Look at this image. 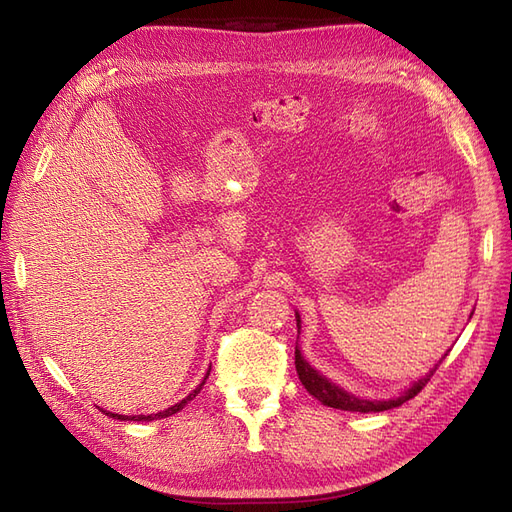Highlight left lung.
Here are the masks:
<instances>
[{
  "mask_svg": "<svg viewBox=\"0 0 512 512\" xmlns=\"http://www.w3.org/2000/svg\"><path fill=\"white\" fill-rule=\"evenodd\" d=\"M297 327L301 329V318L297 314ZM446 356V354H444ZM442 356V359H444ZM440 359V363H442ZM438 363V365H440ZM294 365H297V374H299V380L301 384L307 389L309 395H314L320 404L329 406V408H337V410H348V412H384V410H391V408H397L401 404H406L408 399L416 397L418 393H421L425 389V384L431 380L433 371L438 369V365L433 367L427 376H423L418 382H414L410 389L406 393H401L399 397L395 399H386V401H369V399H359L354 397L350 393H346L344 389H339V386L331 384L327 378H322L316 369H312V365H309L303 356H301V350L299 346L294 348Z\"/></svg>",
  "mask_w": 512,
  "mask_h": 512,
  "instance_id": "1",
  "label": "left lung"
}]
</instances>
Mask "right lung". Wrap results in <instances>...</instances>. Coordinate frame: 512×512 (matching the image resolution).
I'll return each instance as SVG.
<instances>
[{
    "mask_svg": "<svg viewBox=\"0 0 512 512\" xmlns=\"http://www.w3.org/2000/svg\"><path fill=\"white\" fill-rule=\"evenodd\" d=\"M211 369V367H209ZM207 378H209V374L205 376V380L200 382L196 389L185 397V399H181L179 404H175V406H170V408H166V410H162V412H158V414H138V416H123V414H113V412H106V410H102L106 416H111V418H117V421H141V423H149V421H158V418H166V416H170V414H175V412H179V410H183L185 408V404H190V401L200 393V389H203V384L207 382Z\"/></svg>",
    "mask_w": 512,
    "mask_h": 512,
    "instance_id": "1",
    "label": "right lung"
}]
</instances>
